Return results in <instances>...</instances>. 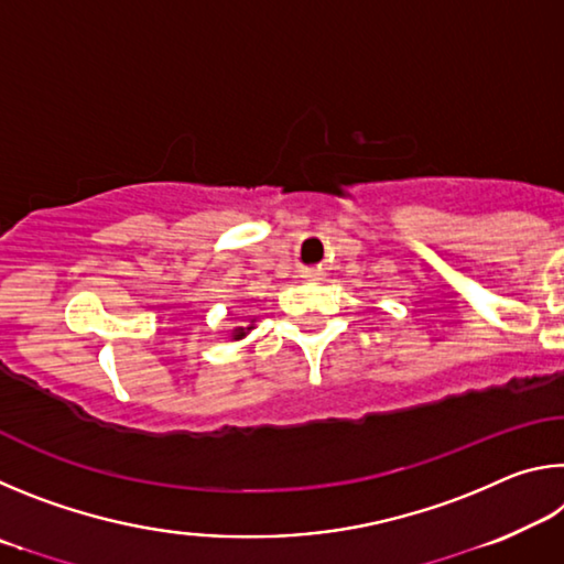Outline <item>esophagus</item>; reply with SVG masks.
Masks as SVG:
<instances>
[{
	"mask_svg": "<svg viewBox=\"0 0 564 564\" xmlns=\"http://www.w3.org/2000/svg\"><path fill=\"white\" fill-rule=\"evenodd\" d=\"M305 281H321L323 279V269H305L303 271Z\"/></svg>",
	"mask_w": 564,
	"mask_h": 564,
	"instance_id": "esophagus-1",
	"label": "esophagus"
}]
</instances>
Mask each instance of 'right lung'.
I'll return each instance as SVG.
<instances>
[{
  "label": "right lung",
  "instance_id": "1",
  "mask_svg": "<svg viewBox=\"0 0 564 564\" xmlns=\"http://www.w3.org/2000/svg\"><path fill=\"white\" fill-rule=\"evenodd\" d=\"M253 326H248V328H241V326H238V328H234V333H231V336H234V340H238V338H243L246 336V330H251Z\"/></svg>",
  "mask_w": 564,
  "mask_h": 564
}]
</instances>
